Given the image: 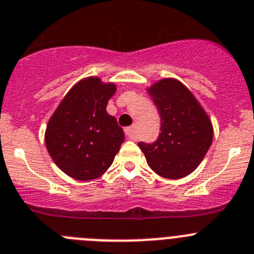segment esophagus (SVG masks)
<instances>
[{
	"mask_svg": "<svg viewBox=\"0 0 254 254\" xmlns=\"http://www.w3.org/2000/svg\"><path fill=\"white\" fill-rule=\"evenodd\" d=\"M125 134L129 139H135L136 134H138V127L136 125H132V127H129L125 129Z\"/></svg>",
	"mask_w": 254,
	"mask_h": 254,
	"instance_id": "1",
	"label": "esophagus"
}]
</instances>
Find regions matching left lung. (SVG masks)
<instances>
[{"instance_id": "left-lung-1", "label": "left lung", "mask_w": 254, "mask_h": 254, "mask_svg": "<svg viewBox=\"0 0 254 254\" xmlns=\"http://www.w3.org/2000/svg\"><path fill=\"white\" fill-rule=\"evenodd\" d=\"M147 90L161 115V134L153 144L140 141L139 148L148 166L161 177H186L197 168L211 145V120L178 79H159Z\"/></svg>"}]
</instances>
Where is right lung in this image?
Wrapping results in <instances>:
<instances>
[{"label": "right lung", "mask_w": 254, "mask_h": 254, "mask_svg": "<svg viewBox=\"0 0 254 254\" xmlns=\"http://www.w3.org/2000/svg\"><path fill=\"white\" fill-rule=\"evenodd\" d=\"M116 84L99 77L77 82L50 116L45 145L54 163L65 175L90 181L101 177L113 164L125 135L106 106Z\"/></svg>", "instance_id": "1"}]
</instances>
